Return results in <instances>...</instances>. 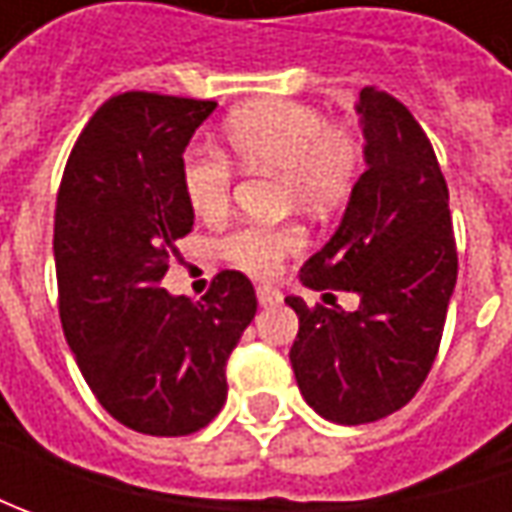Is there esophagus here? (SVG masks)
Returning <instances> with one entry per match:
<instances>
[{
  "mask_svg": "<svg viewBox=\"0 0 512 512\" xmlns=\"http://www.w3.org/2000/svg\"><path fill=\"white\" fill-rule=\"evenodd\" d=\"M256 299H259V305L262 307L276 305V302H279V290L270 285H259L256 287Z\"/></svg>",
  "mask_w": 512,
  "mask_h": 512,
  "instance_id": "obj_1",
  "label": "esophagus"
}]
</instances>
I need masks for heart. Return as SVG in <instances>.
<instances>
[{
    "label": "heart",
    "instance_id": "obj_1",
    "mask_svg": "<svg viewBox=\"0 0 512 512\" xmlns=\"http://www.w3.org/2000/svg\"><path fill=\"white\" fill-rule=\"evenodd\" d=\"M225 139L245 168L279 173L287 199L302 207L339 205L362 170L359 133L347 125H330L322 110L302 102L267 99L236 110L227 119ZM182 187L196 216L219 219L230 207L233 168L216 150H187ZM299 247L302 230L296 225H245L219 242V256L250 276H273Z\"/></svg>",
    "mask_w": 512,
    "mask_h": 512
}]
</instances>
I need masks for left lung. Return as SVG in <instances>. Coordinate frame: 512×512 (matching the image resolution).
Masks as SVG:
<instances>
[{
    "instance_id": "8db88e82",
    "label": "left lung",
    "mask_w": 512,
    "mask_h": 512,
    "mask_svg": "<svg viewBox=\"0 0 512 512\" xmlns=\"http://www.w3.org/2000/svg\"><path fill=\"white\" fill-rule=\"evenodd\" d=\"M364 173L322 250L299 270L310 290H347L359 307H307L290 364L305 402L336 424H367L416 396L442 342L456 290L450 196L430 139L399 99L364 88L356 102Z\"/></svg>"
}]
</instances>
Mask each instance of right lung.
I'll return each mask as SVG.
<instances>
[{
	"label": "right lung",
	"instance_id": "obj_1",
	"mask_svg": "<svg viewBox=\"0 0 512 512\" xmlns=\"http://www.w3.org/2000/svg\"><path fill=\"white\" fill-rule=\"evenodd\" d=\"M216 102L130 90L93 113L56 196L53 259L73 359L116 422L148 436L202 430L227 399L225 364L256 316L239 270L199 302L162 287L193 230L182 153Z\"/></svg>",
	"mask_w": 512,
	"mask_h": 512
}]
</instances>
